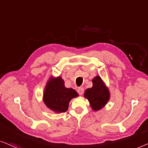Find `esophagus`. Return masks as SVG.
Returning a JSON list of instances; mask_svg holds the SVG:
<instances>
[{
    "label": "esophagus",
    "instance_id": "obj_1",
    "mask_svg": "<svg viewBox=\"0 0 148 148\" xmlns=\"http://www.w3.org/2000/svg\"><path fill=\"white\" fill-rule=\"evenodd\" d=\"M77 92H78V94L81 95L83 94V92H84V88L83 87H79L77 89Z\"/></svg>",
    "mask_w": 148,
    "mask_h": 148
}]
</instances>
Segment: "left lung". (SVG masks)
<instances>
[{
  "mask_svg": "<svg viewBox=\"0 0 148 148\" xmlns=\"http://www.w3.org/2000/svg\"><path fill=\"white\" fill-rule=\"evenodd\" d=\"M92 82V86L84 91V96L88 100L92 109L97 111L103 108L109 101L110 92L100 76H95Z\"/></svg>",
  "mask_w": 148,
  "mask_h": 148,
  "instance_id": "8db88e82",
  "label": "left lung"
}]
</instances>
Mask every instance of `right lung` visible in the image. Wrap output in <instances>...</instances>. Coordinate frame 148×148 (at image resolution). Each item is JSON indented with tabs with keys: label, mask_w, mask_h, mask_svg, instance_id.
I'll list each match as a JSON object with an SVG mask.
<instances>
[{
	"label": "right lung",
	"mask_w": 148,
	"mask_h": 148,
	"mask_svg": "<svg viewBox=\"0 0 148 148\" xmlns=\"http://www.w3.org/2000/svg\"><path fill=\"white\" fill-rule=\"evenodd\" d=\"M78 96L75 90L66 88L62 78L58 77L51 78L47 82L43 93V101L49 109L61 113L66 112L70 100Z\"/></svg>",
	"instance_id": "add662e5"
}]
</instances>
